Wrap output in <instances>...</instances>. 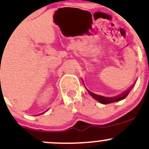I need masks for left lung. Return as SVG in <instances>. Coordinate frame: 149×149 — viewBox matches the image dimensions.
Returning <instances> with one entry per match:
<instances>
[{"label":"left lung","mask_w":149,"mask_h":149,"mask_svg":"<svg viewBox=\"0 0 149 149\" xmlns=\"http://www.w3.org/2000/svg\"><path fill=\"white\" fill-rule=\"evenodd\" d=\"M132 87H131V90H128L127 91H125V93H123V94L117 96V97H103V96H101V95H96L95 94V93H92V92H90V90H87H87L88 91V93H90V95L92 96L93 98H95V99L96 100H97L98 102H101L102 104H109V103H112V102H117V101H119V100H121L124 99V98H125L128 96V93H130V91L131 90Z\"/></svg>","instance_id":"obj_1"}]
</instances>
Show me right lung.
Masks as SVG:
<instances>
[{"label":"right lung","mask_w":149,"mask_h":149,"mask_svg":"<svg viewBox=\"0 0 149 149\" xmlns=\"http://www.w3.org/2000/svg\"><path fill=\"white\" fill-rule=\"evenodd\" d=\"M0 80H1V79H0Z\"/></svg>","instance_id":"obj_1"}]
</instances>
